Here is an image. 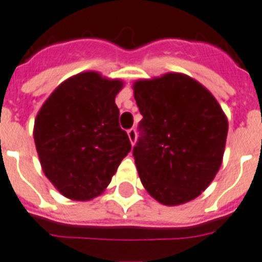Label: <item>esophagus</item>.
<instances>
[{
  "label": "esophagus",
  "instance_id": "34e87169",
  "mask_svg": "<svg viewBox=\"0 0 262 262\" xmlns=\"http://www.w3.org/2000/svg\"><path fill=\"white\" fill-rule=\"evenodd\" d=\"M128 137H129V141H130L132 145H134V143H136V140H137V132H136V129H129V130H128Z\"/></svg>",
  "mask_w": 262,
  "mask_h": 262
}]
</instances>
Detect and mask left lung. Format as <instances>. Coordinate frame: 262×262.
Instances as JSON below:
<instances>
[{
  "label": "left lung",
  "mask_w": 262,
  "mask_h": 262,
  "mask_svg": "<svg viewBox=\"0 0 262 262\" xmlns=\"http://www.w3.org/2000/svg\"><path fill=\"white\" fill-rule=\"evenodd\" d=\"M143 136L133 148L137 171L152 199L167 206L199 197L215 178L228 121L204 84L183 73L133 83Z\"/></svg>",
  "instance_id": "obj_1"
}]
</instances>
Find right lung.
<instances>
[{"label":"right lung","instance_id":"add662e5","mask_svg":"<svg viewBox=\"0 0 262 262\" xmlns=\"http://www.w3.org/2000/svg\"><path fill=\"white\" fill-rule=\"evenodd\" d=\"M122 87L121 79L98 72L78 73L58 84L37 112L34 140L41 169L67 199L102 194L130 151L115 103Z\"/></svg>","mask_w":262,"mask_h":262}]
</instances>
